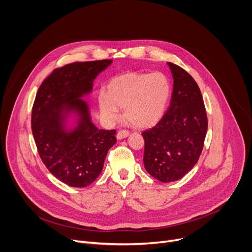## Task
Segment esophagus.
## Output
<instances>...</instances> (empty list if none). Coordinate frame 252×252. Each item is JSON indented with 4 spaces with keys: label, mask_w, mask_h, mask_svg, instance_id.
<instances>
[{
    "label": "esophagus",
    "mask_w": 252,
    "mask_h": 252,
    "mask_svg": "<svg viewBox=\"0 0 252 252\" xmlns=\"http://www.w3.org/2000/svg\"><path fill=\"white\" fill-rule=\"evenodd\" d=\"M128 135H129V131H128V130H126V129H121V130L118 132L117 137H118V139H123V138H125V137H126V136H128Z\"/></svg>",
    "instance_id": "obj_1"
}]
</instances>
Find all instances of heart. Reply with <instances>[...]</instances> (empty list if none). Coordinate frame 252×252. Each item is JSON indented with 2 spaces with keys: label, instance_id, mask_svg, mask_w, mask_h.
<instances>
[{
  "label": "heart",
  "instance_id": "b5f03b06",
  "mask_svg": "<svg viewBox=\"0 0 252 252\" xmlns=\"http://www.w3.org/2000/svg\"><path fill=\"white\" fill-rule=\"evenodd\" d=\"M109 94L100 93L101 114L111 122L118 120L120 107H126V120L137 127H151L162 118L170 97V82L158 71L126 73L113 79Z\"/></svg>",
  "mask_w": 252,
  "mask_h": 252
}]
</instances>
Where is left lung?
I'll use <instances>...</instances> for the list:
<instances>
[{"label": "left lung", "instance_id": "1", "mask_svg": "<svg viewBox=\"0 0 252 252\" xmlns=\"http://www.w3.org/2000/svg\"><path fill=\"white\" fill-rule=\"evenodd\" d=\"M173 91L167 111L152 128L142 131L143 163L162 183L184 177L197 162L207 131V116L194 79L179 65L168 63Z\"/></svg>", "mask_w": 252, "mask_h": 252}]
</instances>
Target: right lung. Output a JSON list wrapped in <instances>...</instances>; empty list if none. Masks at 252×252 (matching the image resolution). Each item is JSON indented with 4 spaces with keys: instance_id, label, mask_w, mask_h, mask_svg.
Wrapping results in <instances>:
<instances>
[{
    "instance_id": "add662e5",
    "label": "right lung",
    "mask_w": 252,
    "mask_h": 252,
    "mask_svg": "<svg viewBox=\"0 0 252 252\" xmlns=\"http://www.w3.org/2000/svg\"><path fill=\"white\" fill-rule=\"evenodd\" d=\"M112 60L76 62L55 68L40 86L32 109V131L40 158L49 171L63 184L86 188L102 170L107 152L115 145L116 130L98 129L91 122L89 107L81 97ZM77 110L78 127L63 130V114Z\"/></svg>"
}]
</instances>
